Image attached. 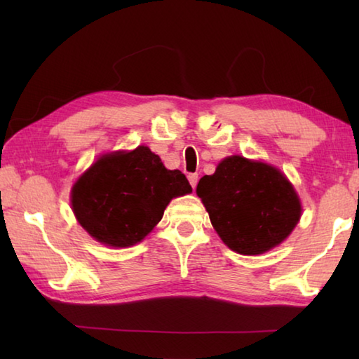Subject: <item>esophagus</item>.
Masks as SVG:
<instances>
[{"label": "esophagus", "instance_id": "esophagus-1", "mask_svg": "<svg viewBox=\"0 0 359 359\" xmlns=\"http://www.w3.org/2000/svg\"><path fill=\"white\" fill-rule=\"evenodd\" d=\"M188 180H189V184H191V187H193V188H196V185H197V180H199V175H197L196 172L188 174Z\"/></svg>", "mask_w": 359, "mask_h": 359}]
</instances>
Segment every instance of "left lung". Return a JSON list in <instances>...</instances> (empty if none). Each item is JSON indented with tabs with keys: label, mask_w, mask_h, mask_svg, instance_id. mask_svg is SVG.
<instances>
[{
	"label": "left lung",
	"mask_w": 359,
	"mask_h": 359,
	"mask_svg": "<svg viewBox=\"0 0 359 359\" xmlns=\"http://www.w3.org/2000/svg\"><path fill=\"white\" fill-rule=\"evenodd\" d=\"M225 245L241 255H261L279 245L301 217V203L276 168L241 156L219 163L196 188Z\"/></svg>",
	"instance_id": "8db88e82"
}]
</instances>
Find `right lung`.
Wrapping results in <instances>:
<instances>
[{
  "mask_svg": "<svg viewBox=\"0 0 359 359\" xmlns=\"http://www.w3.org/2000/svg\"><path fill=\"white\" fill-rule=\"evenodd\" d=\"M185 174L166 170L149 148L100 157L72 188V210L98 242L129 247L163 216L172 197L191 193Z\"/></svg>",
  "mask_w": 359,
  "mask_h": 359,
  "instance_id": "1",
  "label": "right lung"
}]
</instances>
